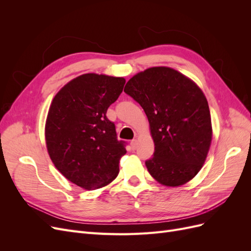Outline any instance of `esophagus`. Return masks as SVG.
<instances>
[{"instance_id": "34e87169", "label": "esophagus", "mask_w": 251, "mask_h": 251, "mask_svg": "<svg viewBox=\"0 0 251 251\" xmlns=\"http://www.w3.org/2000/svg\"><path fill=\"white\" fill-rule=\"evenodd\" d=\"M137 144H138L137 139H133V140L131 141V148H132V150H136V149H137Z\"/></svg>"}]
</instances>
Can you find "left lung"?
I'll return each mask as SVG.
<instances>
[{
    "label": "left lung",
    "mask_w": 251,
    "mask_h": 251,
    "mask_svg": "<svg viewBox=\"0 0 251 251\" xmlns=\"http://www.w3.org/2000/svg\"><path fill=\"white\" fill-rule=\"evenodd\" d=\"M125 92L148 116L155 143L146 161L151 176L166 186H179L201 170L211 142L210 112L202 90L169 67H153L126 82Z\"/></svg>",
    "instance_id": "left-lung-1"
}]
</instances>
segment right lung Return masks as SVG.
I'll list each match as a JSON object with an SVG mask.
<instances>
[{
  "instance_id": "obj_1",
  "label": "right lung",
  "mask_w": 251,
  "mask_h": 251,
  "mask_svg": "<svg viewBox=\"0 0 251 251\" xmlns=\"http://www.w3.org/2000/svg\"><path fill=\"white\" fill-rule=\"evenodd\" d=\"M126 79L95 73L72 79L53 98L45 126L49 156L64 176L92 191L117 177L126 142L117 139L107 110Z\"/></svg>"
}]
</instances>
